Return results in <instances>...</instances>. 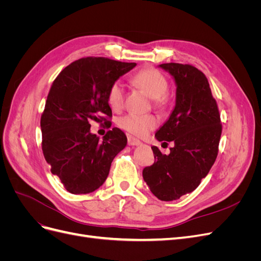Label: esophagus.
<instances>
[{"label":"esophagus","instance_id":"esophagus-1","mask_svg":"<svg viewBox=\"0 0 261 261\" xmlns=\"http://www.w3.org/2000/svg\"><path fill=\"white\" fill-rule=\"evenodd\" d=\"M127 144H128V146H140L141 141L136 139V138L132 137V136H128L127 137Z\"/></svg>","mask_w":261,"mask_h":261}]
</instances>
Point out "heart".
Returning a JSON list of instances; mask_svg holds the SVG:
<instances>
[{
	"instance_id": "obj_1",
	"label": "heart",
	"mask_w": 261,
	"mask_h": 261,
	"mask_svg": "<svg viewBox=\"0 0 261 261\" xmlns=\"http://www.w3.org/2000/svg\"><path fill=\"white\" fill-rule=\"evenodd\" d=\"M133 84L139 89L144 90L148 96L153 100V103L158 108H162L168 101L167 93L169 89L168 81L165 77L154 68H146L140 70L133 78ZM108 103L111 109H122L124 105V86L117 81L110 87L108 92ZM118 125L135 136H145L156 126V118L151 114L138 115L127 114L120 118Z\"/></svg>"
}]
</instances>
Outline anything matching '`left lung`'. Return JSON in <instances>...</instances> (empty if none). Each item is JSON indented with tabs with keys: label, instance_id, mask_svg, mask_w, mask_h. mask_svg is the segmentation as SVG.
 Masks as SVG:
<instances>
[{
	"label": "left lung",
	"instance_id": "8db88e82",
	"mask_svg": "<svg viewBox=\"0 0 261 261\" xmlns=\"http://www.w3.org/2000/svg\"><path fill=\"white\" fill-rule=\"evenodd\" d=\"M176 85L175 107L154 137L173 141L170 154L152 146L154 163L143 177L158 199L176 200L192 193L206 177L218 155L222 125L207 77L196 67L178 63L159 65Z\"/></svg>",
	"mask_w": 261,
	"mask_h": 261
}]
</instances>
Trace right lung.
<instances>
[{
    "label": "right lung",
    "instance_id": "add662e5",
    "mask_svg": "<svg viewBox=\"0 0 261 261\" xmlns=\"http://www.w3.org/2000/svg\"><path fill=\"white\" fill-rule=\"evenodd\" d=\"M136 63L85 58L66 66L52 84L41 115L42 151L70 194H89L105 183L115 155L127 144L117 127L100 138L90 121L108 123L110 87ZM111 126V124H110Z\"/></svg>",
    "mask_w": 261,
    "mask_h": 261
}]
</instances>
